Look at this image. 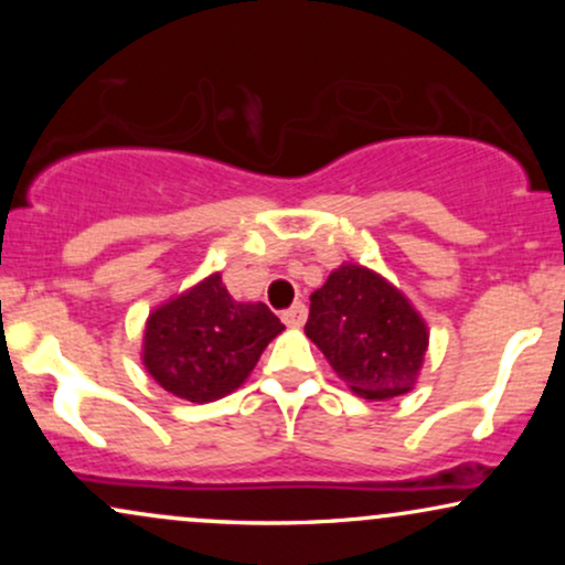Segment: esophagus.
<instances>
[{
	"instance_id": "34e87169",
	"label": "esophagus",
	"mask_w": 565,
	"mask_h": 565,
	"mask_svg": "<svg viewBox=\"0 0 565 565\" xmlns=\"http://www.w3.org/2000/svg\"><path fill=\"white\" fill-rule=\"evenodd\" d=\"M305 319H308V308H305L302 302H295L289 310H284V313H281V321L291 329H300Z\"/></svg>"
}]
</instances>
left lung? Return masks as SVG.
<instances>
[{
  "instance_id": "left-lung-1",
  "label": "left lung",
  "mask_w": 565,
  "mask_h": 565,
  "mask_svg": "<svg viewBox=\"0 0 565 565\" xmlns=\"http://www.w3.org/2000/svg\"><path fill=\"white\" fill-rule=\"evenodd\" d=\"M305 334L327 355L337 377L369 401L412 391L430 340L404 291L353 263L332 270L310 295Z\"/></svg>"
}]
</instances>
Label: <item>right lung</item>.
<instances>
[{"label":"right lung","instance_id":"obj_1","mask_svg":"<svg viewBox=\"0 0 565 565\" xmlns=\"http://www.w3.org/2000/svg\"><path fill=\"white\" fill-rule=\"evenodd\" d=\"M284 323L265 302H236L212 274L159 305L146 321L142 364L167 393L191 404L242 387Z\"/></svg>","mask_w":565,"mask_h":565}]
</instances>
